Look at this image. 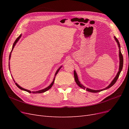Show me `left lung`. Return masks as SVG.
<instances>
[{
	"label": "left lung",
	"mask_w": 129,
	"mask_h": 129,
	"mask_svg": "<svg viewBox=\"0 0 129 129\" xmlns=\"http://www.w3.org/2000/svg\"><path fill=\"white\" fill-rule=\"evenodd\" d=\"M114 38H115L116 41L117 42V43L118 46V47H119V71H118L116 77L114 78V79L112 80V81L111 82V83L109 84L107 87H106V88H104V89H101V90H92V89H89L88 88H85V87H84L83 85H82L80 83V82L79 80V79H78L77 75V74L76 73V71H74V78H75V81L76 82V84L78 85H79L80 87H81V88H82L83 89H86L87 91H89V92H100L101 91L104 90H106L107 89L110 88V87H111L112 85L116 83V82L117 81V80L118 78V77H119V76L120 75V73L121 71H122V68H123V55H122V53H121V51H120V44H119V42L117 39L115 37H114Z\"/></svg>",
	"instance_id": "1"
}]
</instances>
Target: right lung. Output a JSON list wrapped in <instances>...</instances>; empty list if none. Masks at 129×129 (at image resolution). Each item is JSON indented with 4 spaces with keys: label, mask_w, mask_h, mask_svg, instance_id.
I'll return each mask as SVG.
<instances>
[{
    "label": "right lung",
    "mask_w": 129,
    "mask_h": 129,
    "mask_svg": "<svg viewBox=\"0 0 129 129\" xmlns=\"http://www.w3.org/2000/svg\"><path fill=\"white\" fill-rule=\"evenodd\" d=\"M21 35L22 34H20V36H19L17 38V39L15 40V41H14V44H13V47H12V50H11V53H10V56H9V60H10V58H11V53H12V50H13V48H14V46H15V45H16V44L17 43V42L19 41V40L20 39V38H21ZM9 69H10V61H9ZM62 67V66H61V67L59 68H58V69L56 71V73H55V77H54V79H53V82H52V83L50 84L48 87H47V88H45V89H42V90H38V91H30V90H27V89H24V88H22V87H21L20 85H19L17 83H15V84H16V85L20 89H21V90H24V91H27V92H29V93H42V92H45V91H47L48 90H49L50 88H51V87H52V85H53V84H54V80H55V76H56V74H57V73L58 72V71H60V69H61V68ZM13 78V77H12ZM13 81H14V82H15V81L14 80V79H13Z\"/></svg>",
    "instance_id": "right-lung-1"
}]
</instances>
